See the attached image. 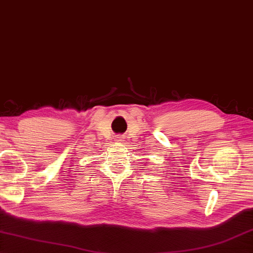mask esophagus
Listing matches in <instances>:
<instances>
[{
	"label": "esophagus",
	"instance_id": "1",
	"mask_svg": "<svg viewBox=\"0 0 253 253\" xmlns=\"http://www.w3.org/2000/svg\"><path fill=\"white\" fill-rule=\"evenodd\" d=\"M117 139H118V140H121V139H119V138H117Z\"/></svg>",
	"mask_w": 253,
	"mask_h": 253
}]
</instances>
